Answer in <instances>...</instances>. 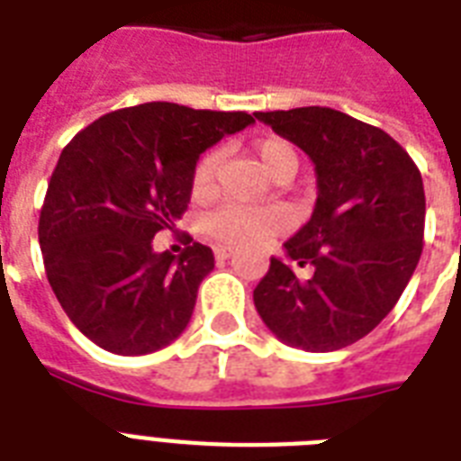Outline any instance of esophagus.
<instances>
[{
	"instance_id": "esophagus-1",
	"label": "esophagus",
	"mask_w": 461,
	"mask_h": 461,
	"mask_svg": "<svg viewBox=\"0 0 461 461\" xmlns=\"http://www.w3.org/2000/svg\"><path fill=\"white\" fill-rule=\"evenodd\" d=\"M231 256H234V251H231V249H227V246H217L215 249L217 260H227V258H231Z\"/></svg>"
}]
</instances>
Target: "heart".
<instances>
[{
	"label": "heart",
	"instance_id": "heart-1",
	"mask_svg": "<svg viewBox=\"0 0 461 461\" xmlns=\"http://www.w3.org/2000/svg\"><path fill=\"white\" fill-rule=\"evenodd\" d=\"M253 155L263 167V172L275 181H287L294 176L299 158L292 143L277 136H266L253 143ZM217 172V153H205L195 162L191 176V194L205 198L212 188ZM203 230L212 241L222 246H256L267 241L282 230V220L275 210L267 208H241V205H222L212 210Z\"/></svg>",
	"mask_w": 461,
	"mask_h": 461
}]
</instances>
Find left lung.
Segmentation results:
<instances>
[{
  "label": "left lung",
  "instance_id": "left-lung-1",
  "mask_svg": "<svg viewBox=\"0 0 461 461\" xmlns=\"http://www.w3.org/2000/svg\"><path fill=\"white\" fill-rule=\"evenodd\" d=\"M313 159L318 201L287 260L253 289L282 342L335 351L366 337L400 302L423 251L426 194L414 159L378 126L330 107L256 112ZM296 267H308L306 278Z\"/></svg>",
  "mask_w": 461,
  "mask_h": 461
}]
</instances>
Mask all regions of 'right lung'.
Listing matches in <instances>:
<instances>
[{
    "instance_id": "add662e5",
    "label": "right lung",
    "mask_w": 461,
    "mask_h": 461,
    "mask_svg": "<svg viewBox=\"0 0 461 461\" xmlns=\"http://www.w3.org/2000/svg\"><path fill=\"white\" fill-rule=\"evenodd\" d=\"M256 119L246 112L146 103L110 112L59 155L38 239L47 280L68 321L112 354H150L184 332L208 246L155 253L191 201L198 155Z\"/></svg>"
}]
</instances>
